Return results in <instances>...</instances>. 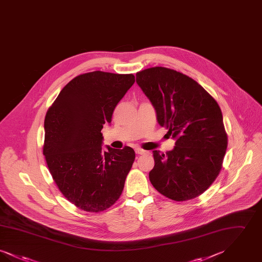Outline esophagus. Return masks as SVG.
Here are the masks:
<instances>
[{"label":"esophagus","instance_id":"obj_1","mask_svg":"<svg viewBox=\"0 0 262 262\" xmlns=\"http://www.w3.org/2000/svg\"><path fill=\"white\" fill-rule=\"evenodd\" d=\"M136 153L138 155H143V154H147L148 152L146 150L141 149V148H136Z\"/></svg>","mask_w":262,"mask_h":262}]
</instances>
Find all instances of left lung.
Here are the masks:
<instances>
[{"mask_svg": "<svg viewBox=\"0 0 262 262\" xmlns=\"http://www.w3.org/2000/svg\"><path fill=\"white\" fill-rule=\"evenodd\" d=\"M158 124L176 140L166 154L153 151L152 186L166 198L185 201L211 186L222 168L228 138L218 103L189 76L155 67L137 74Z\"/></svg>", "mask_w": 262, "mask_h": 262, "instance_id": "8db88e82", "label": "left lung"}]
</instances>
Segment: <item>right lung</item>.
Listing matches in <instances>:
<instances>
[{
  "mask_svg": "<svg viewBox=\"0 0 262 262\" xmlns=\"http://www.w3.org/2000/svg\"><path fill=\"white\" fill-rule=\"evenodd\" d=\"M135 83V75L92 72L71 80L47 111L43 154L63 196L81 210H106L119 200L136 153L103 150L101 129Z\"/></svg>",
  "mask_w": 262,
  "mask_h": 262,
  "instance_id": "right-lung-1",
  "label": "right lung"
}]
</instances>
